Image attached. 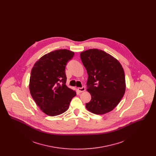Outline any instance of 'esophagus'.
I'll use <instances>...</instances> for the list:
<instances>
[{
  "mask_svg": "<svg viewBox=\"0 0 156 156\" xmlns=\"http://www.w3.org/2000/svg\"><path fill=\"white\" fill-rule=\"evenodd\" d=\"M78 91L80 92H84L85 90V88L84 87H82V88H78Z\"/></svg>",
  "mask_w": 156,
  "mask_h": 156,
  "instance_id": "1",
  "label": "esophagus"
}]
</instances>
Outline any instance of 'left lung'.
<instances>
[{
  "label": "left lung",
  "mask_w": 156,
  "mask_h": 156,
  "mask_svg": "<svg viewBox=\"0 0 156 156\" xmlns=\"http://www.w3.org/2000/svg\"><path fill=\"white\" fill-rule=\"evenodd\" d=\"M80 57L88 75L87 90L91 95L86 108L96 115L112 111L125 93V75L122 65L111 55L98 49L81 52Z\"/></svg>",
  "instance_id": "1"
}]
</instances>
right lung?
Listing matches in <instances>:
<instances>
[{
    "label": "right lung",
    "mask_w": 156,
    "mask_h": 156,
    "mask_svg": "<svg viewBox=\"0 0 156 156\" xmlns=\"http://www.w3.org/2000/svg\"><path fill=\"white\" fill-rule=\"evenodd\" d=\"M74 52L57 50L41 57L34 64L30 74L31 95L45 114L54 116L67 111L76 92L66 83L65 69Z\"/></svg>",
    "instance_id": "1"
}]
</instances>
